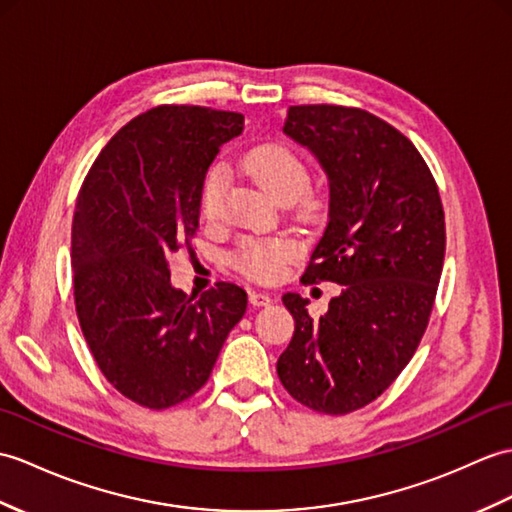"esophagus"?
I'll use <instances>...</instances> for the list:
<instances>
[{
  "mask_svg": "<svg viewBox=\"0 0 512 512\" xmlns=\"http://www.w3.org/2000/svg\"><path fill=\"white\" fill-rule=\"evenodd\" d=\"M248 301H251L255 307H266V305L272 303V294H270V292L253 290L251 294H248Z\"/></svg>",
  "mask_w": 512,
  "mask_h": 512,
  "instance_id": "obj_1",
  "label": "esophagus"
}]
</instances>
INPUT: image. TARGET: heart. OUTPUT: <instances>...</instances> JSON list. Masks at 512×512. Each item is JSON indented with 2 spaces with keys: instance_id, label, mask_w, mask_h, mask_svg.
<instances>
[{
  "instance_id": "heart-1",
  "label": "heart",
  "mask_w": 512,
  "mask_h": 512,
  "mask_svg": "<svg viewBox=\"0 0 512 512\" xmlns=\"http://www.w3.org/2000/svg\"><path fill=\"white\" fill-rule=\"evenodd\" d=\"M246 170L266 194L277 200H294L307 185V165L292 148L283 144H266L248 154ZM227 189V170L213 168L202 187V213L205 218H216L220 202ZM310 200V198H307ZM312 202V200H310ZM296 246L290 240H268V242H246L240 253L242 268L257 279H272L279 272V266L290 259Z\"/></svg>"
}]
</instances>
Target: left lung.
<instances>
[{
	"mask_svg": "<svg viewBox=\"0 0 512 512\" xmlns=\"http://www.w3.org/2000/svg\"><path fill=\"white\" fill-rule=\"evenodd\" d=\"M283 133L314 154L329 187L303 281L342 290L320 318L283 294L294 336L277 373L303 406L347 414L382 395L423 338L445 259L441 196L412 141L366 111L290 106Z\"/></svg>",
	"mask_w": 512,
	"mask_h": 512,
	"instance_id": "8db88e82",
	"label": "left lung"
}]
</instances>
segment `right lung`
<instances>
[{
  "mask_svg": "<svg viewBox=\"0 0 512 512\" xmlns=\"http://www.w3.org/2000/svg\"><path fill=\"white\" fill-rule=\"evenodd\" d=\"M240 113L157 106L130 120L80 187L71 266L82 334L104 377L150 410L205 386L248 296L218 283L200 299L170 281L168 257L198 229L202 185Z\"/></svg>",
  "mask_w": 512,
  "mask_h": 512,
  "instance_id": "right-lung-1",
  "label": "right lung"
}]
</instances>
